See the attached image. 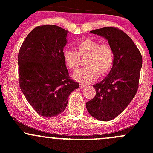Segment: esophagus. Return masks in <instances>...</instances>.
<instances>
[{
	"mask_svg": "<svg viewBox=\"0 0 153 153\" xmlns=\"http://www.w3.org/2000/svg\"><path fill=\"white\" fill-rule=\"evenodd\" d=\"M84 86H85V85H84V84H79L80 89H83V88H84Z\"/></svg>",
	"mask_w": 153,
	"mask_h": 153,
	"instance_id": "1",
	"label": "esophagus"
}]
</instances>
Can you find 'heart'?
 I'll return each mask as SVG.
<instances>
[{
    "label": "heart",
    "instance_id": "obj_1",
    "mask_svg": "<svg viewBox=\"0 0 153 153\" xmlns=\"http://www.w3.org/2000/svg\"><path fill=\"white\" fill-rule=\"evenodd\" d=\"M76 51L66 48L63 57L67 67L72 71L78 69L80 58H85V67L73 75L79 82L89 83L98 77L103 78L109 73L114 64V52L108 44H101L90 38H84L75 44Z\"/></svg>",
    "mask_w": 153,
    "mask_h": 153
}]
</instances>
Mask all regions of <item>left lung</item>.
Masks as SVG:
<instances>
[{"mask_svg":"<svg viewBox=\"0 0 153 153\" xmlns=\"http://www.w3.org/2000/svg\"><path fill=\"white\" fill-rule=\"evenodd\" d=\"M90 32L107 40L115 56L111 71L103 81L93 85L96 95L86 104L93 118L108 121L119 115L135 97L142 56L132 40L122 30L109 27Z\"/></svg>","mask_w":153,"mask_h":153,"instance_id":"8db88e82","label":"left lung"}]
</instances>
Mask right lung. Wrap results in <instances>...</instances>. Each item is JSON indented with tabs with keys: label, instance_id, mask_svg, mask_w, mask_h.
I'll use <instances>...</instances> for the list:
<instances>
[{
	"label": "right lung",
	"instance_id": "add662e5",
	"mask_svg": "<svg viewBox=\"0 0 153 153\" xmlns=\"http://www.w3.org/2000/svg\"><path fill=\"white\" fill-rule=\"evenodd\" d=\"M68 31L55 25L35 27L18 57L19 84L31 106L46 118L62 113L79 84L70 78L63 52Z\"/></svg>",
	"mask_w": 153,
	"mask_h": 153
}]
</instances>
